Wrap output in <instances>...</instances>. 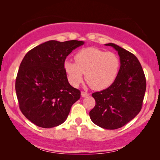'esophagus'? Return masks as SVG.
Wrapping results in <instances>:
<instances>
[{
	"label": "esophagus",
	"mask_w": 160,
	"mask_h": 160,
	"mask_svg": "<svg viewBox=\"0 0 160 160\" xmlns=\"http://www.w3.org/2000/svg\"><path fill=\"white\" fill-rule=\"evenodd\" d=\"M89 95H90V94L85 92H81V96H82V97H86Z\"/></svg>",
	"instance_id": "obj_1"
}]
</instances>
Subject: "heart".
<instances>
[{
	"label": "heart",
	"instance_id": "b5f03b06",
	"mask_svg": "<svg viewBox=\"0 0 160 160\" xmlns=\"http://www.w3.org/2000/svg\"><path fill=\"white\" fill-rule=\"evenodd\" d=\"M75 63L66 60L63 68L68 80L72 86L77 87L85 80L96 90L109 88L114 82L120 69V61L112 52H105L99 48L88 47L75 54Z\"/></svg>",
	"mask_w": 160,
	"mask_h": 160
}]
</instances>
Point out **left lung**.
I'll return each instance as SVG.
<instances>
[{
  "instance_id": "left-lung-1",
  "label": "left lung",
  "mask_w": 160,
  "mask_h": 160,
  "mask_svg": "<svg viewBox=\"0 0 160 160\" xmlns=\"http://www.w3.org/2000/svg\"><path fill=\"white\" fill-rule=\"evenodd\" d=\"M120 57V69L112 85L92 95L96 104L90 112L92 122L102 128L114 130L131 121L140 112L146 90L144 72L133 54L113 43Z\"/></svg>"
}]
</instances>
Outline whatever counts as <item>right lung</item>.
<instances>
[{
  "label": "right lung",
  "instance_id": "add662e5",
  "mask_svg": "<svg viewBox=\"0 0 160 160\" xmlns=\"http://www.w3.org/2000/svg\"><path fill=\"white\" fill-rule=\"evenodd\" d=\"M83 41L51 40L28 52L15 81L20 109L35 125L50 128L63 123L80 92L70 85L63 63Z\"/></svg>",
  "mask_w": 160,
  "mask_h": 160
}]
</instances>
